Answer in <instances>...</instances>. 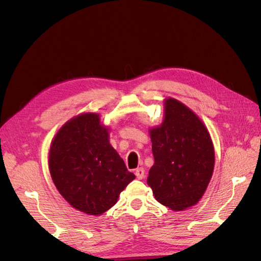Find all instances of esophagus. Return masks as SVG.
Masks as SVG:
<instances>
[{
  "mask_svg": "<svg viewBox=\"0 0 261 261\" xmlns=\"http://www.w3.org/2000/svg\"><path fill=\"white\" fill-rule=\"evenodd\" d=\"M135 174H136L138 179H142L143 177H145V169H143L142 167L137 168V169L135 170Z\"/></svg>",
  "mask_w": 261,
  "mask_h": 261,
  "instance_id": "1",
  "label": "esophagus"
}]
</instances>
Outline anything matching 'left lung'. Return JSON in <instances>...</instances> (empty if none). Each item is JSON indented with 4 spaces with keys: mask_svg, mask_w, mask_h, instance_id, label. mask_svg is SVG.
Returning a JSON list of instances; mask_svg holds the SVG:
<instances>
[{
    "mask_svg": "<svg viewBox=\"0 0 261 261\" xmlns=\"http://www.w3.org/2000/svg\"><path fill=\"white\" fill-rule=\"evenodd\" d=\"M154 163L147 178L154 198L173 211L196 204L214 168V148L198 116L175 98L165 101V119L150 130Z\"/></svg>",
    "mask_w": 261,
    "mask_h": 261,
    "instance_id": "8db88e82",
    "label": "left lung"
}]
</instances>
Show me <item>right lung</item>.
Instances as JSON below:
<instances>
[{
    "label": "right lung",
    "mask_w": 261,
    "mask_h": 261,
    "mask_svg": "<svg viewBox=\"0 0 261 261\" xmlns=\"http://www.w3.org/2000/svg\"><path fill=\"white\" fill-rule=\"evenodd\" d=\"M49 170L66 201L91 215L112 207L136 177L110 145L108 129L95 113L76 116L59 130L49 151Z\"/></svg>",
    "instance_id": "obj_1"
}]
</instances>
